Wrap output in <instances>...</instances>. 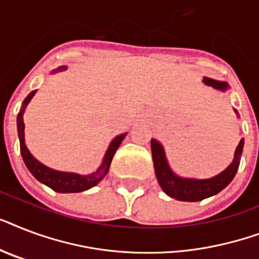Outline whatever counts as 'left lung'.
Segmentation results:
<instances>
[{
  "label": "left lung",
  "mask_w": 259,
  "mask_h": 259,
  "mask_svg": "<svg viewBox=\"0 0 259 259\" xmlns=\"http://www.w3.org/2000/svg\"><path fill=\"white\" fill-rule=\"evenodd\" d=\"M203 83L215 90H221L223 93L229 90L227 82L204 78ZM234 111L237 114V117H239L237 110L234 109ZM243 145H245V140L242 138L235 149L233 162L225 170H222L219 175L209 177V179H192V177H181L173 172L169 166V162L166 160L164 146L157 140L152 138V141H150L152 157H153L154 172H156L158 184L168 196L180 201H200L203 199L213 196L221 192L222 189H225L233 181L234 176L239 168Z\"/></svg>",
  "instance_id": "8db88e82"
}]
</instances>
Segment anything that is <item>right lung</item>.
Instances as JSON below:
<instances>
[{
    "instance_id": "add662e5",
    "label": "right lung",
    "mask_w": 259,
    "mask_h": 259,
    "mask_svg": "<svg viewBox=\"0 0 259 259\" xmlns=\"http://www.w3.org/2000/svg\"><path fill=\"white\" fill-rule=\"evenodd\" d=\"M64 70H67V67H58L56 70L52 71V74H56V72H60V71ZM34 94H36V90L32 91V93L24 99L21 109H20V113H18L17 115V132L18 140H20V150H21L22 160L25 162L26 168L29 169V172L32 173L40 183L46 184L47 187H50L51 189H54L56 192H83V191H87V189L95 187V185L107 175L114 154H115V152H117V149L119 148L121 142L123 141V138L126 137V134L127 133L119 134V136L113 138V141L110 142L109 148L106 150L105 157L102 160V164L95 172L90 173V175H79V173L74 172H62V170L52 169L50 166H46L44 164H41V162L38 161V160H36L25 145L24 113H25L26 106H28V103L30 102V99L34 97Z\"/></svg>"
}]
</instances>
